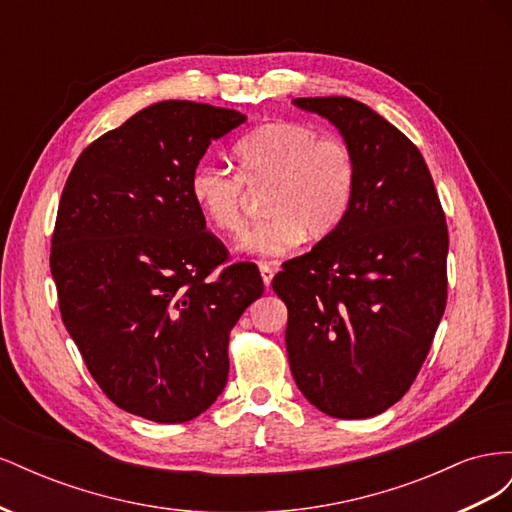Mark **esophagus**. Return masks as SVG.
<instances>
[{
  "label": "esophagus",
  "instance_id": "esophagus-1",
  "mask_svg": "<svg viewBox=\"0 0 512 512\" xmlns=\"http://www.w3.org/2000/svg\"><path fill=\"white\" fill-rule=\"evenodd\" d=\"M260 275H262V282L269 288L271 280H273V267L267 265V262H260Z\"/></svg>",
  "mask_w": 512,
  "mask_h": 512
}]
</instances>
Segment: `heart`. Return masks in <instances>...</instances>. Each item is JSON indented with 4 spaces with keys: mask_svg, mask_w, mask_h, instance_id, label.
<instances>
[{
    "mask_svg": "<svg viewBox=\"0 0 512 512\" xmlns=\"http://www.w3.org/2000/svg\"><path fill=\"white\" fill-rule=\"evenodd\" d=\"M239 173L203 164L190 194L203 218L224 235L243 228L247 188H265L267 215L245 232L239 247L260 258H282L309 235L329 237L346 220L359 168L348 143L299 121H271L235 145Z\"/></svg>",
    "mask_w": 512,
    "mask_h": 512,
    "instance_id": "b5f03b06",
    "label": "heart"
}]
</instances>
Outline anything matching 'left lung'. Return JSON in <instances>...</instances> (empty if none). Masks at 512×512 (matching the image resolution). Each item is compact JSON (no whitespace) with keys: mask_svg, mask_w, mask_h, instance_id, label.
Returning a JSON list of instances; mask_svg holds the SVG:
<instances>
[{"mask_svg":"<svg viewBox=\"0 0 512 512\" xmlns=\"http://www.w3.org/2000/svg\"><path fill=\"white\" fill-rule=\"evenodd\" d=\"M294 104L335 123L359 181L339 228L273 277L288 307L290 371L324 414L369 418L406 395L442 320L444 209L421 151L369 106L346 96Z\"/></svg>","mask_w":512,"mask_h":512,"instance_id":"obj_1","label":"left lung"}]
</instances>
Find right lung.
I'll use <instances>...</instances> for the list:
<instances>
[{
	"label": "right lung",
	"instance_id": "add662e5",
	"mask_svg": "<svg viewBox=\"0 0 512 512\" xmlns=\"http://www.w3.org/2000/svg\"><path fill=\"white\" fill-rule=\"evenodd\" d=\"M245 115L190 100L143 108L87 145L51 239L59 312L115 406L156 423L205 412L228 380V339L265 284L205 230L190 179Z\"/></svg>",
	"mask_w": 512,
	"mask_h": 512
}]
</instances>
